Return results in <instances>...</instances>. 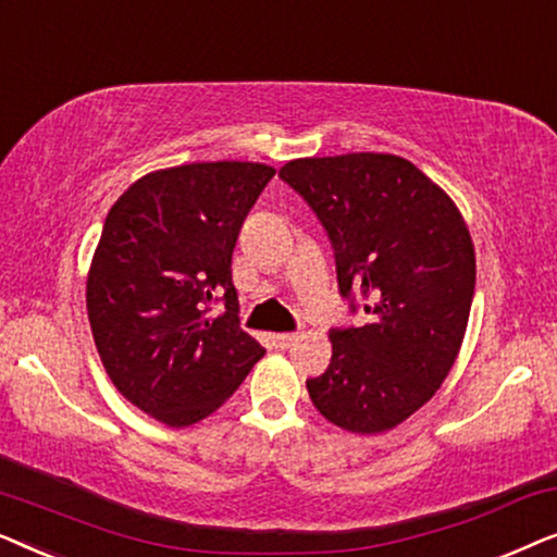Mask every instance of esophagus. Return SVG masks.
I'll return each instance as SVG.
<instances>
[{"mask_svg":"<svg viewBox=\"0 0 557 557\" xmlns=\"http://www.w3.org/2000/svg\"><path fill=\"white\" fill-rule=\"evenodd\" d=\"M271 342H273V347L286 349V347H292L294 342H296V334H294V332H278V334H271Z\"/></svg>","mask_w":557,"mask_h":557,"instance_id":"obj_1","label":"esophagus"}]
</instances>
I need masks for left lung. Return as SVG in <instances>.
Listing matches in <instances>:
<instances>
[{
  "label": "left lung",
  "instance_id": "8db88e82",
  "mask_svg": "<svg viewBox=\"0 0 557 557\" xmlns=\"http://www.w3.org/2000/svg\"><path fill=\"white\" fill-rule=\"evenodd\" d=\"M278 177L322 220L339 292L368 314L330 332V368L307 380L309 398L349 433L391 431L459 357L476 284L469 227L436 182L395 154L292 159Z\"/></svg>",
  "mask_w": 557,
  "mask_h": 557
}]
</instances>
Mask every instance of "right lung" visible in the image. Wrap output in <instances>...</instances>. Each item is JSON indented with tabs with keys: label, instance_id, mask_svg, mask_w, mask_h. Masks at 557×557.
I'll list each match as a JSON object with an SVG mask.
<instances>
[{
	"label": "right lung",
	"instance_id": "right-lung-1",
	"mask_svg": "<svg viewBox=\"0 0 557 557\" xmlns=\"http://www.w3.org/2000/svg\"><path fill=\"white\" fill-rule=\"evenodd\" d=\"M273 174L261 162L166 166L106 215L86 281L90 332L116 391L170 429L215 413L265 355L238 326L231 261ZM215 300L226 314L210 318Z\"/></svg>",
	"mask_w": 557,
	"mask_h": 557
}]
</instances>
